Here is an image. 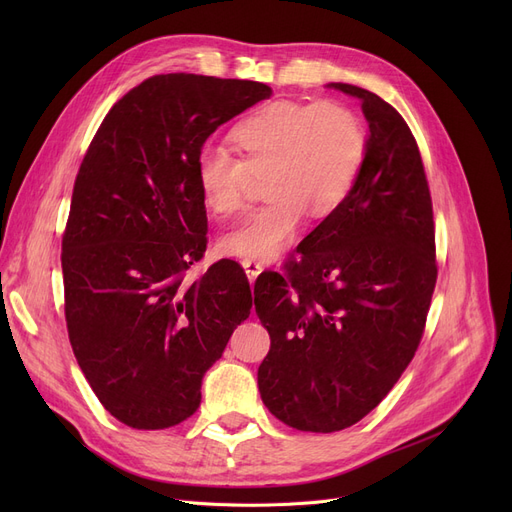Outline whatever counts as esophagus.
Instances as JSON below:
<instances>
[{
	"label": "esophagus",
	"instance_id": "obj_1",
	"mask_svg": "<svg viewBox=\"0 0 512 512\" xmlns=\"http://www.w3.org/2000/svg\"><path fill=\"white\" fill-rule=\"evenodd\" d=\"M240 263H242V267H245V274H247L249 282L253 284V282L257 280V276L261 274V270H263V265H261L259 261H255V259H242Z\"/></svg>",
	"mask_w": 512,
	"mask_h": 512
}]
</instances>
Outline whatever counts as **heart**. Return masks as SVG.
Segmentation results:
<instances>
[{
	"label": "heart",
	"instance_id": "b5f03b06",
	"mask_svg": "<svg viewBox=\"0 0 512 512\" xmlns=\"http://www.w3.org/2000/svg\"><path fill=\"white\" fill-rule=\"evenodd\" d=\"M240 159L222 147L197 157L195 178L203 205L218 218L245 207L247 182L263 176L267 203L222 236L232 257L274 259L301 230L305 218L328 220L359 182L367 155L361 118L334 101H274L230 132Z\"/></svg>",
	"mask_w": 512,
	"mask_h": 512
}]
</instances>
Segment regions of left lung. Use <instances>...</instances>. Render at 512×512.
Returning <instances> with one entry per match:
<instances>
[{
    "instance_id": "obj_1",
    "label": "left lung",
    "mask_w": 512,
    "mask_h": 512,
    "mask_svg": "<svg viewBox=\"0 0 512 512\" xmlns=\"http://www.w3.org/2000/svg\"><path fill=\"white\" fill-rule=\"evenodd\" d=\"M359 182L299 245L284 276L261 274L255 311L272 346L257 371L263 405L301 432L330 434L380 405L411 363L436 286L432 197L411 128L375 93Z\"/></svg>"
}]
</instances>
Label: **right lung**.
<instances>
[{
  "mask_svg": "<svg viewBox=\"0 0 512 512\" xmlns=\"http://www.w3.org/2000/svg\"><path fill=\"white\" fill-rule=\"evenodd\" d=\"M270 97L255 80L151 76L112 107L80 164L62 240L68 336L95 396L128 427L191 417L205 371L251 313L236 261L195 282L184 272L207 247L201 147Z\"/></svg>",
  "mask_w": 512,
  "mask_h": 512,
  "instance_id": "add662e5",
  "label": "right lung"
}]
</instances>
